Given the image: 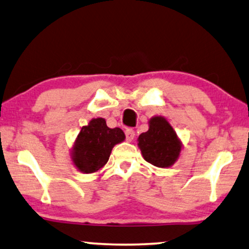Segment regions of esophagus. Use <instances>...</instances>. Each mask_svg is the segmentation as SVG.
I'll use <instances>...</instances> for the list:
<instances>
[{"instance_id": "obj_1", "label": "esophagus", "mask_w": 249, "mask_h": 249, "mask_svg": "<svg viewBox=\"0 0 249 249\" xmlns=\"http://www.w3.org/2000/svg\"><path fill=\"white\" fill-rule=\"evenodd\" d=\"M125 137H126L127 141H132L135 137V132L133 130H130V128H128V130L125 131Z\"/></svg>"}]
</instances>
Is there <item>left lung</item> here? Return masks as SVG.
Wrapping results in <instances>:
<instances>
[{
    "instance_id": "1",
    "label": "left lung",
    "mask_w": 249,
    "mask_h": 249,
    "mask_svg": "<svg viewBox=\"0 0 249 249\" xmlns=\"http://www.w3.org/2000/svg\"><path fill=\"white\" fill-rule=\"evenodd\" d=\"M142 156L157 167H168L175 163L181 151V142L173 127L164 117L156 116L149 121V130L138 139Z\"/></svg>"
}]
</instances>
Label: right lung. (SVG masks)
Listing matches in <instances>:
<instances>
[{"label":"right lung","instance_id":"obj_1","mask_svg":"<svg viewBox=\"0 0 249 249\" xmlns=\"http://www.w3.org/2000/svg\"><path fill=\"white\" fill-rule=\"evenodd\" d=\"M119 127L109 128L104 118H94L83 126L72 149V161L83 173H93L106 165L115 144L124 141Z\"/></svg>","mask_w":249,"mask_h":249}]
</instances>
